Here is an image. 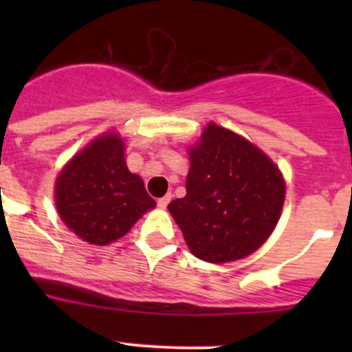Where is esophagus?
Instances as JSON below:
<instances>
[{
	"mask_svg": "<svg viewBox=\"0 0 352 352\" xmlns=\"http://www.w3.org/2000/svg\"><path fill=\"white\" fill-rule=\"evenodd\" d=\"M170 199H173V195H170V194H167V195H164V197H160V199H158V201H157L158 206H160L162 210H166V208L169 206Z\"/></svg>",
	"mask_w": 352,
	"mask_h": 352,
	"instance_id": "esophagus-1",
	"label": "esophagus"
}]
</instances>
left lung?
<instances>
[{"instance_id": "8db88e82", "label": "left lung", "mask_w": 352, "mask_h": 352, "mask_svg": "<svg viewBox=\"0 0 352 352\" xmlns=\"http://www.w3.org/2000/svg\"><path fill=\"white\" fill-rule=\"evenodd\" d=\"M186 151V195L167 206L186 247L213 264L248 257L280 220L284 174L263 149L213 121Z\"/></svg>"}]
</instances>
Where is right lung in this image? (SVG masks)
<instances>
[{"label":"right lung","mask_w":352,"mask_h":352,"mask_svg":"<svg viewBox=\"0 0 352 352\" xmlns=\"http://www.w3.org/2000/svg\"><path fill=\"white\" fill-rule=\"evenodd\" d=\"M60 219L80 239L109 245L123 238L157 204L139 174L130 173L118 130L96 135L63 166L54 182Z\"/></svg>","instance_id":"obj_1"}]
</instances>
